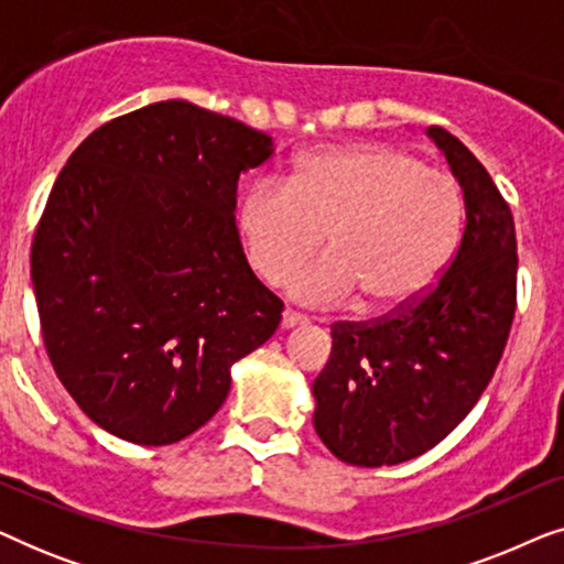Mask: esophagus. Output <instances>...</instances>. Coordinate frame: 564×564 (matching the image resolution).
Wrapping results in <instances>:
<instances>
[{
  "mask_svg": "<svg viewBox=\"0 0 564 564\" xmlns=\"http://www.w3.org/2000/svg\"><path fill=\"white\" fill-rule=\"evenodd\" d=\"M303 323H305V315H300L295 311H284L282 313V321H280V328L282 330H290V328H295V326H303Z\"/></svg>",
  "mask_w": 564,
  "mask_h": 564,
  "instance_id": "34e87169",
  "label": "esophagus"
}]
</instances>
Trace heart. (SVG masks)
I'll use <instances>...</instances> for the list:
<instances>
[{"instance_id": "1", "label": "heart", "mask_w": 564, "mask_h": 564, "mask_svg": "<svg viewBox=\"0 0 564 564\" xmlns=\"http://www.w3.org/2000/svg\"><path fill=\"white\" fill-rule=\"evenodd\" d=\"M465 199L449 174L380 143L313 151L288 184L257 180L236 205L246 261L280 282L315 246L313 264L284 280L303 305L357 297L365 313H395L434 284L457 251Z\"/></svg>"}]
</instances>
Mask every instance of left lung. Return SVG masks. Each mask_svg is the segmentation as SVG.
I'll use <instances>...</instances> for the list:
<instances>
[{
  "label": "left lung",
  "instance_id": "8db88e82",
  "mask_svg": "<svg viewBox=\"0 0 564 564\" xmlns=\"http://www.w3.org/2000/svg\"><path fill=\"white\" fill-rule=\"evenodd\" d=\"M426 135L465 195V234L436 288L395 318L338 323L313 382V426L346 465H400L473 411L506 349L516 311V228L485 166L442 128Z\"/></svg>",
  "mask_w": 564,
  "mask_h": 564
}]
</instances>
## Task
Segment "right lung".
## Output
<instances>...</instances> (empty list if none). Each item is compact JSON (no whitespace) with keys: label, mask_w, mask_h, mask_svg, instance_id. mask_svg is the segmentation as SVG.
<instances>
[{"label":"right lung","mask_w":564,"mask_h":564,"mask_svg":"<svg viewBox=\"0 0 564 564\" xmlns=\"http://www.w3.org/2000/svg\"><path fill=\"white\" fill-rule=\"evenodd\" d=\"M274 141L164 99L97 128L53 184L30 253L58 380L107 434L166 446L218 413L282 300L236 230L238 176Z\"/></svg>","instance_id":"obj_1"}]
</instances>
